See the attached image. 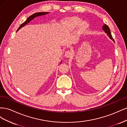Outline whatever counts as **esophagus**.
Wrapping results in <instances>:
<instances>
[{"label":"esophagus","mask_w":127,"mask_h":127,"mask_svg":"<svg viewBox=\"0 0 127 127\" xmlns=\"http://www.w3.org/2000/svg\"><path fill=\"white\" fill-rule=\"evenodd\" d=\"M71 56H72V52L68 50V51H66V52H65L64 56L66 58H70V57H71Z\"/></svg>","instance_id":"34e87169"}]
</instances>
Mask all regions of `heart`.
Masks as SVG:
<instances>
[{
	"instance_id": "heart-1",
	"label": "heart",
	"mask_w": 127,
	"mask_h": 127,
	"mask_svg": "<svg viewBox=\"0 0 127 127\" xmlns=\"http://www.w3.org/2000/svg\"><path fill=\"white\" fill-rule=\"evenodd\" d=\"M82 20L78 17H72L64 21V24L71 29H75L81 23ZM88 28V25L86 23H84L80 25V30L85 31Z\"/></svg>"
}]
</instances>
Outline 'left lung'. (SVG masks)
<instances>
[{"mask_svg": "<svg viewBox=\"0 0 127 127\" xmlns=\"http://www.w3.org/2000/svg\"><path fill=\"white\" fill-rule=\"evenodd\" d=\"M103 30L106 33H107V35H108V36H109V37L110 38V39H112L113 41H114V39H113V38L112 35H111V31H110V29H109V26H107L106 24H105L104 25H103Z\"/></svg>", "mask_w": 127, "mask_h": 127, "instance_id": "1", "label": "left lung"}]
</instances>
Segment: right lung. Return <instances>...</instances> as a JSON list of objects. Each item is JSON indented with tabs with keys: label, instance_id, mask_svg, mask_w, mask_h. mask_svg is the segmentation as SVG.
Masks as SVG:
<instances>
[{
	"label": "right lung",
	"instance_id": "obj_1",
	"mask_svg": "<svg viewBox=\"0 0 127 127\" xmlns=\"http://www.w3.org/2000/svg\"><path fill=\"white\" fill-rule=\"evenodd\" d=\"M48 13H49V12H40V13H35V14H34L32 15L31 16H30V17H29L28 18V19H27V20H26L25 22H24L23 23H22V24L20 25V26L19 27L18 29H17V31H18L19 30H20V29H21V28H22V27L24 26L25 25H26L27 24L29 23L31 21H32V20H33V19H34L35 17H37V16H41V15H45V14H48Z\"/></svg>",
	"mask_w": 127,
	"mask_h": 127
}]
</instances>
